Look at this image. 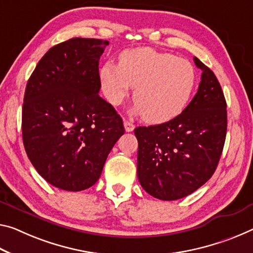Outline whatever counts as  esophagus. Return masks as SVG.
<instances>
[{"label":"esophagus","mask_w":253,"mask_h":253,"mask_svg":"<svg viewBox=\"0 0 253 253\" xmlns=\"http://www.w3.org/2000/svg\"><path fill=\"white\" fill-rule=\"evenodd\" d=\"M124 126H125V130L128 131V133H129V131H133L134 128H135L134 124L128 122V120H125V122H124Z\"/></svg>","instance_id":"esophagus-1"}]
</instances>
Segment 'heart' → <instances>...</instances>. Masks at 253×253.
I'll use <instances>...</instances> for the list:
<instances>
[{
	"instance_id": "1",
	"label": "heart",
	"mask_w": 253,
	"mask_h": 253,
	"mask_svg": "<svg viewBox=\"0 0 253 253\" xmlns=\"http://www.w3.org/2000/svg\"><path fill=\"white\" fill-rule=\"evenodd\" d=\"M103 93L117 106L135 86L133 112L148 123H166L179 116L194 93L197 73L187 59L148 47L124 51L119 64L100 70Z\"/></svg>"
}]
</instances>
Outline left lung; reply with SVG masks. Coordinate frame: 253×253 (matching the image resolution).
<instances>
[{
  "mask_svg": "<svg viewBox=\"0 0 253 253\" xmlns=\"http://www.w3.org/2000/svg\"><path fill=\"white\" fill-rule=\"evenodd\" d=\"M202 70L198 91L177 117L160 125L137 127V177L147 194L161 200L186 197L211 179L226 137L227 112L213 71Z\"/></svg>",
  "mask_w": 253,
  "mask_h": 253,
  "instance_id": "1",
  "label": "left lung"
}]
</instances>
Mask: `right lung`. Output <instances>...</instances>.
<instances>
[{
    "mask_svg": "<svg viewBox=\"0 0 253 253\" xmlns=\"http://www.w3.org/2000/svg\"><path fill=\"white\" fill-rule=\"evenodd\" d=\"M108 40L72 38L51 47L28 80L22 139L38 173L67 191L98 181L125 133L123 119L99 95V59Z\"/></svg>",
    "mask_w": 253,
    "mask_h": 253,
    "instance_id": "right-lung-1",
    "label": "right lung"
}]
</instances>
